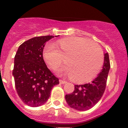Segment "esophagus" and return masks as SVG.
I'll list each match as a JSON object with an SVG mask.
<instances>
[{
	"label": "esophagus",
	"instance_id": "esophagus-1",
	"mask_svg": "<svg viewBox=\"0 0 128 128\" xmlns=\"http://www.w3.org/2000/svg\"><path fill=\"white\" fill-rule=\"evenodd\" d=\"M59 82H60V84H66V81H64V80H59Z\"/></svg>",
	"mask_w": 128,
	"mask_h": 128
}]
</instances>
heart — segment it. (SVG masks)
Listing matches in <instances>:
<instances>
[{
    "mask_svg": "<svg viewBox=\"0 0 128 128\" xmlns=\"http://www.w3.org/2000/svg\"><path fill=\"white\" fill-rule=\"evenodd\" d=\"M43 58L48 67L55 70L62 62L61 72L77 84L87 83L99 74L104 64L102 48L89 39L72 36L56 41L43 50Z\"/></svg>",
    "mask_w": 128,
    "mask_h": 128,
    "instance_id": "heart-1",
    "label": "heart"
}]
</instances>
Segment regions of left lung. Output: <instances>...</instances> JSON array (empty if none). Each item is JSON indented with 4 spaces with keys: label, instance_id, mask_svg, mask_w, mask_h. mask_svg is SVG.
<instances>
[{
    "label": "left lung",
    "instance_id": "obj_1",
    "mask_svg": "<svg viewBox=\"0 0 128 128\" xmlns=\"http://www.w3.org/2000/svg\"><path fill=\"white\" fill-rule=\"evenodd\" d=\"M110 68L109 55L106 53L103 68L98 76L91 83L75 85L74 92L65 96L68 106L78 111H86L94 106L104 93Z\"/></svg>",
    "mask_w": 128,
    "mask_h": 128
}]
</instances>
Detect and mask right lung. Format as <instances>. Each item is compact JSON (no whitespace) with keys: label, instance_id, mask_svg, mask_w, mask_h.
<instances>
[{"label":"right lung","instance_id":"add662e5","mask_svg":"<svg viewBox=\"0 0 128 128\" xmlns=\"http://www.w3.org/2000/svg\"><path fill=\"white\" fill-rule=\"evenodd\" d=\"M53 36L34 37L19 46L14 56L12 75L15 87L22 101L31 107L46 102L59 80L47 68L43 59L46 42Z\"/></svg>","mask_w":128,"mask_h":128}]
</instances>
